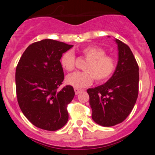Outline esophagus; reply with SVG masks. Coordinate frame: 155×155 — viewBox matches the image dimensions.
I'll return each instance as SVG.
<instances>
[{"mask_svg":"<svg viewBox=\"0 0 155 155\" xmlns=\"http://www.w3.org/2000/svg\"><path fill=\"white\" fill-rule=\"evenodd\" d=\"M74 91H75V93H76V94H79L80 92L82 91V89H79V88H74Z\"/></svg>","mask_w":155,"mask_h":155,"instance_id":"1","label":"esophagus"}]
</instances>
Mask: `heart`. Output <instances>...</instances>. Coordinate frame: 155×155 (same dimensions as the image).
Wrapping results in <instances>:
<instances>
[{
  "mask_svg": "<svg viewBox=\"0 0 155 155\" xmlns=\"http://www.w3.org/2000/svg\"><path fill=\"white\" fill-rule=\"evenodd\" d=\"M84 57L87 61L84 67V72H77L68 75L66 82L75 87H84L90 85L94 79L97 82L108 80L113 75L116 68L115 58L107 55L104 48L99 46H90L84 47L81 50ZM74 53L67 51L61 58V66L67 71H72L75 68Z\"/></svg>",
  "mask_w": 155,
  "mask_h": 155,
  "instance_id": "1",
  "label": "heart"
}]
</instances>
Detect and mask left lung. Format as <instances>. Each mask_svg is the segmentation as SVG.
I'll use <instances>...</instances> for the list:
<instances>
[{
    "instance_id": "left-lung-1",
    "label": "left lung",
    "mask_w": 155,
    "mask_h": 155,
    "mask_svg": "<svg viewBox=\"0 0 155 155\" xmlns=\"http://www.w3.org/2000/svg\"><path fill=\"white\" fill-rule=\"evenodd\" d=\"M118 61L112 77L102 85L87 90L92 119L101 126L112 127L126 119L137 102L139 66L127 45L115 39Z\"/></svg>"
}]
</instances>
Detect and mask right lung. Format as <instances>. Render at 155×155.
Masks as SVG:
<instances>
[{"mask_svg": "<svg viewBox=\"0 0 155 155\" xmlns=\"http://www.w3.org/2000/svg\"><path fill=\"white\" fill-rule=\"evenodd\" d=\"M72 47L46 39L30 45L18 61L15 70L17 101L25 116L37 127L54 131L68 122L67 107L74 97V90L71 85L58 88L64 79L61 58Z\"/></svg>", "mask_w": 155, "mask_h": 155, "instance_id": "right-lung-1", "label": "right lung"}]
</instances>
